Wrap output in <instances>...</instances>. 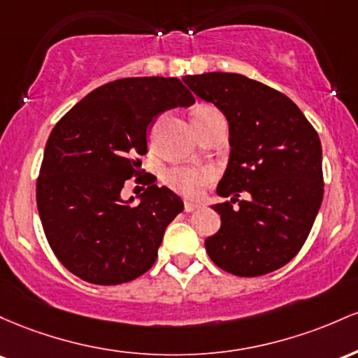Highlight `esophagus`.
Here are the masks:
<instances>
[{"label": "esophagus", "instance_id": "obj_1", "mask_svg": "<svg viewBox=\"0 0 358 358\" xmlns=\"http://www.w3.org/2000/svg\"><path fill=\"white\" fill-rule=\"evenodd\" d=\"M201 206L199 203H194V201H184V211L186 213H191L194 210H198V208Z\"/></svg>", "mask_w": 358, "mask_h": 358}]
</instances>
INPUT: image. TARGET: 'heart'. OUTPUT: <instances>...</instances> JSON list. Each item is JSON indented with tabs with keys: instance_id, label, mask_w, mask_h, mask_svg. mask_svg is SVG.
<instances>
[{
	"instance_id": "heart-1",
	"label": "heart",
	"mask_w": 358,
	"mask_h": 358,
	"mask_svg": "<svg viewBox=\"0 0 358 358\" xmlns=\"http://www.w3.org/2000/svg\"><path fill=\"white\" fill-rule=\"evenodd\" d=\"M213 113H216L213 108L203 106L194 111L192 120L206 118ZM213 179V172L210 169H196V167H174L167 171L166 182L169 187H172L179 194L187 196V198H196L201 194L203 187Z\"/></svg>"
}]
</instances>
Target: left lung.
<instances>
[{
    "instance_id": "left-lung-1",
    "label": "left lung",
    "mask_w": 358,
    "mask_h": 358,
    "mask_svg": "<svg viewBox=\"0 0 358 358\" xmlns=\"http://www.w3.org/2000/svg\"><path fill=\"white\" fill-rule=\"evenodd\" d=\"M182 81L230 127V160L216 189L230 199L213 204L222 228L204 240L208 255L233 275L274 272L301 250L320 211V136L286 94L242 74L206 72Z\"/></svg>"
}]
</instances>
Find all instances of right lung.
<instances>
[{"label": "right lung", "instance_id": "right-lung-1", "mask_svg": "<svg viewBox=\"0 0 358 358\" xmlns=\"http://www.w3.org/2000/svg\"><path fill=\"white\" fill-rule=\"evenodd\" d=\"M194 96L178 78H125L96 87L54 127L37 179V208L59 262L99 286L130 282L154 266L167 224L184 210L169 187L142 174L147 130ZM138 175L131 205L121 189Z\"/></svg>", "mask_w": 358, "mask_h": 358}]
</instances>
